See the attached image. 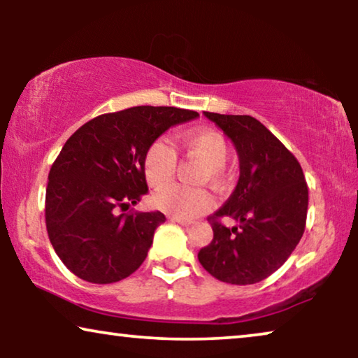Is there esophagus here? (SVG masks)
<instances>
[{
    "label": "esophagus",
    "instance_id": "34e87169",
    "mask_svg": "<svg viewBox=\"0 0 358 358\" xmlns=\"http://www.w3.org/2000/svg\"><path fill=\"white\" fill-rule=\"evenodd\" d=\"M169 220H171V222H174V223L182 224V227H190V224H192L190 220H182V218H176V217H169Z\"/></svg>",
    "mask_w": 358,
    "mask_h": 358
}]
</instances>
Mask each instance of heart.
<instances>
[{
  "instance_id": "b5f03b06",
  "label": "heart",
  "mask_w": 358,
  "mask_h": 358,
  "mask_svg": "<svg viewBox=\"0 0 358 358\" xmlns=\"http://www.w3.org/2000/svg\"><path fill=\"white\" fill-rule=\"evenodd\" d=\"M178 143L189 158H199L207 163L205 179L213 182H223L224 164H227L229 148L228 141L217 130L199 129L180 135ZM178 171V155L168 141L159 138L146 150L143 158V173L153 189H161L174 179ZM156 208L171 217L192 220L213 207V195L207 189H189L182 185H169L155 195Z\"/></svg>"
}]
</instances>
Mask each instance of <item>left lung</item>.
<instances>
[{
    "mask_svg": "<svg viewBox=\"0 0 358 358\" xmlns=\"http://www.w3.org/2000/svg\"><path fill=\"white\" fill-rule=\"evenodd\" d=\"M203 114L236 146L239 180L208 217L213 239L200 249L199 261L218 280L251 285L282 267L305 233V174L292 151L254 117ZM223 217L242 224L228 229Z\"/></svg>",
    "mask_w": 358,
    "mask_h": 358,
    "instance_id": "1",
    "label": "left lung"
}]
</instances>
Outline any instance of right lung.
I'll return each instance as SVG.
<instances>
[{
  "mask_svg": "<svg viewBox=\"0 0 358 358\" xmlns=\"http://www.w3.org/2000/svg\"><path fill=\"white\" fill-rule=\"evenodd\" d=\"M195 117L178 107L136 106L97 115L66 140L48 173L45 224L57 256L76 277L112 283L143 264L166 217L120 212L148 192V146L169 127Z\"/></svg>",
  "mask_w": 358,
  "mask_h": 358,
  "instance_id": "1",
  "label": "right lung"
}]
</instances>
